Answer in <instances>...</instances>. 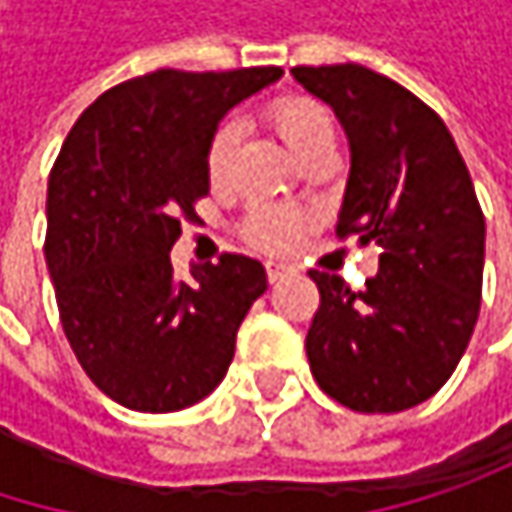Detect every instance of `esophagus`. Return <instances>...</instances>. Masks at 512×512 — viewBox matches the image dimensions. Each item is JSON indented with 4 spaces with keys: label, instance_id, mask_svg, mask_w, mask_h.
Masks as SVG:
<instances>
[{
    "label": "esophagus",
    "instance_id": "34e87169",
    "mask_svg": "<svg viewBox=\"0 0 512 512\" xmlns=\"http://www.w3.org/2000/svg\"><path fill=\"white\" fill-rule=\"evenodd\" d=\"M290 272H293V266H290V263H284V260H269V263H266V278H269L272 284H275V281H281V278H284V275H290Z\"/></svg>",
    "mask_w": 512,
    "mask_h": 512
}]
</instances>
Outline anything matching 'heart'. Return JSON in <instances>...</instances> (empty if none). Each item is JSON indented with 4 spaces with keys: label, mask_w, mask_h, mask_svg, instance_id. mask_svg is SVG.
<instances>
[{
    "label": "heart",
    "mask_w": 512,
    "mask_h": 512,
    "mask_svg": "<svg viewBox=\"0 0 512 512\" xmlns=\"http://www.w3.org/2000/svg\"><path fill=\"white\" fill-rule=\"evenodd\" d=\"M269 124L278 133V139L290 148V154L299 162L305 156L326 151L335 145V118L332 112L311 100V97H281L269 106ZM234 151H237V127L234 124H222L207 145L204 154V165H207V177L213 186H222L228 180L231 162H234ZM302 213L290 210V207H272L263 204L255 207L246 219H243V237L266 252H281L287 249L299 231H302Z\"/></svg>",
    "instance_id": "obj_1"
}]
</instances>
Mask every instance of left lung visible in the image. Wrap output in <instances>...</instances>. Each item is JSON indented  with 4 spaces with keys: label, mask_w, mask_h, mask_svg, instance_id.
<instances>
[{
    "label": "left lung",
    "mask_w": 512,
    "mask_h": 512,
    "mask_svg": "<svg viewBox=\"0 0 512 512\" xmlns=\"http://www.w3.org/2000/svg\"><path fill=\"white\" fill-rule=\"evenodd\" d=\"M350 142L338 234L382 249L353 290L317 272L320 308L305 338L317 385L356 412H403L457 370L480 314L486 222L445 121L361 64L293 67Z\"/></svg>",
    "instance_id": "8db88e82"
}]
</instances>
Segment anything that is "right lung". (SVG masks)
<instances>
[{"mask_svg":"<svg viewBox=\"0 0 512 512\" xmlns=\"http://www.w3.org/2000/svg\"><path fill=\"white\" fill-rule=\"evenodd\" d=\"M281 67L154 70L100 94L67 133L47 189V266L64 335L91 382L133 412H180L228 373L237 329L266 290L255 257L192 263L177 281L180 219L210 192L219 121Z\"/></svg>","mask_w":512,"mask_h":512,"instance_id":"1","label":"right lung"}]
</instances>
